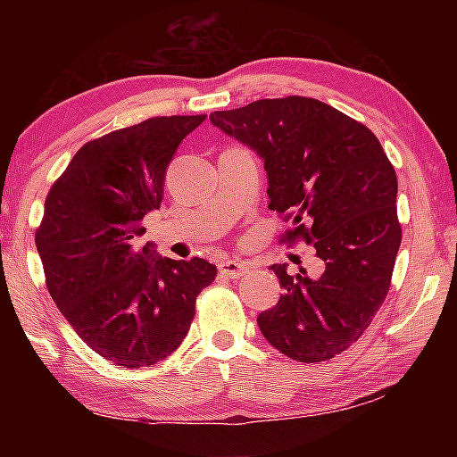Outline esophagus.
<instances>
[{
  "instance_id": "obj_1",
  "label": "esophagus",
  "mask_w": 457,
  "mask_h": 457,
  "mask_svg": "<svg viewBox=\"0 0 457 457\" xmlns=\"http://www.w3.org/2000/svg\"><path fill=\"white\" fill-rule=\"evenodd\" d=\"M247 272V266L242 264V262H236V260H223L220 262V274L226 276V278H239Z\"/></svg>"
}]
</instances>
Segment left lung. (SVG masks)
<instances>
[{
    "label": "left lung",
    "mask_w": 457,
    "mask_h": 457,
    "mask_svg": "<svg viewBox=\"0 0 457 457\" xmlns=\"http://www.w3.org/2000/svg\"><path fill=\"white\" fill-rule=\"evenodd\" d=\"M210 120L264 161L268 207L292 223L282 242L312 244L324 264L314 280L272 266L284 294L258 316L262 335L298 362L332 359L389 292L401 245L395 169L365 125L316 98H264Z\"/></svg>",
    "instance_id": "8db88e82"
}]
</instances>
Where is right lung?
Segmentation results:
<instances>
[{"mask_svg": "<svg viewBox=\"0 0 457 457\" xmlns=\"http://www.w3.org/2000/svg\"><path fill=\"white\" fill-rule=\"evenodd\" d=\"M205 114L153 117L82 145L46 197L36 229L46 286L84 343L119 367H149L187 337L207 260L153 256L143 218L163 201L177 146Z\"/></svg>", "mask_w": 457, "mask_h": 457, "instance_id": "right-lung-1", "label": "right lung"}]
</instances>
